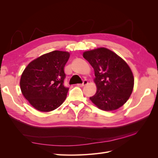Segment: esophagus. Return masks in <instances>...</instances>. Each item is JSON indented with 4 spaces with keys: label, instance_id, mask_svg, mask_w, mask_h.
<instances>
[{
    "label": "esophagus",
    "instance_id": "34e87169",
    "mask_svg": "<svg viewBox=\"0 0 158 158\" xmlns=\"http://www.w3.org/2000/svg\"><path fill=\"white\" fill-rule=\"evenodd\" d=\"M88 82L87 80H84L82 84H78V86H80V87H83V86H84V85L88 84Z\"/></svg>",
    "mask_w": 158,
    "mask_h": 158
}]
</instances>
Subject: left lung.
Instances as JSON below:
<instances>
[{
    "instance_id": "1",
    "label": "left lung",
    "mask_w": 158,
    "mask_h": 158,
    "mask_svg": "<svg viewBox=\"0 0 158 158\" xmlns=\"http://www.w3.org/2000/svg\"><path fill=\"white\" fill-rule=\"evenodd\" d=\"M83 56L94 69L97 92L89 99L98 108L111 111L122 107L132 92L135 78L126 62L105 47L84 51Z\"/></svg>"
}]
</instances>
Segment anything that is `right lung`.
<instances>
[{
	"instance_id": "right-lung-1",
	"label": "right lung",
	"mask_w": 158,
	"mask_h": 158,
	"mask_svg": "<svg viewBox=\"0 0 158 158\" xmlns=\"http://www.w3.org/2000/svg\"><path fill=\"white\" fill-rule=\"evenodd\" d=\"M69 57L68 51H53L30 62L23 71L22 94L38 111H53L64 102L69 88L63 85L64 68Z\"/></svg>"
}]
</instances>
